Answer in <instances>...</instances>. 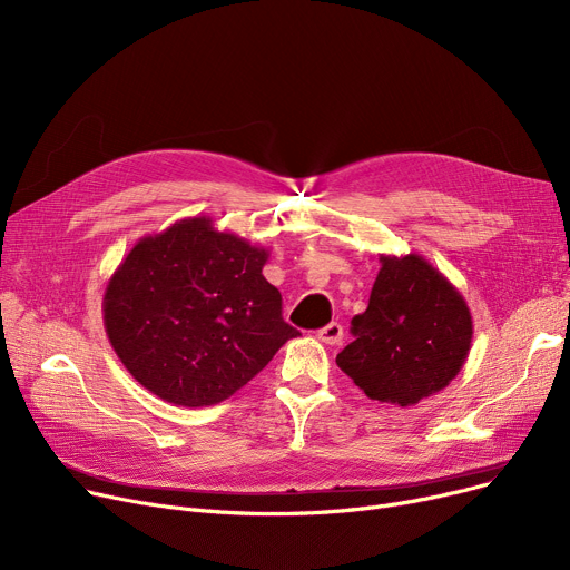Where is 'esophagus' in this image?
I'll return each instance as SVG.
<instances>
[{
	"label": "esophagus",
	"mask_w": 570,
	"mask_h": 570,
	"mask_svg": "<svg viewBox=\"0 0 570 570\" xmlns=\"http://www.w3.org/2000/svg\"><path fill=\"white\" fill-rule=\"evenodd\" d=\"M318 340H321L323 344L335 346V344H340V342L344 340V327H342L337 321L327 323L325 327H321V331H318Z\"/></svg>",
	"instance_id": "1"
}]
</instances>
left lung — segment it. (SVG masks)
Listing matches in <instances>:
<instances>
[{"instance_id":"left-lung-1","label":"left lung","mask_w":570,"mask_h":570,"mask_svg":"<svg viewBox=\"0 0 570 570\" xmlns=\"http://www.w3.org/2000/svg\"><path fill=\"white\" fill-rule=\"evenodd\" d=\"M379 261L370 305L353 316L337 365L370 400L413 406L460 374L473 321L462 293L423 256Z\"/></svg>"}]
</instances>
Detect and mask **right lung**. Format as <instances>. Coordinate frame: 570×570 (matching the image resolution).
<instances>
[{
	"label": "right lung",
	"mask_w": 570,
	"mask_h": 570,
	"mask_svg": "<svg viewBox=\"0 0 570 570\" xmlns=\"http://www.w3.org/2000/svg\"><path fill=\"white\" fill-rule=\"evenodd\" d=\"M269 254L187 217L145 235L104 293V325L129 374L164 402L213 406L249 383L301 333L263 277Z\"/></svg>",
	"instance_id": "right-lung-1"
}]
</instances>
